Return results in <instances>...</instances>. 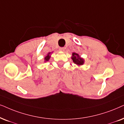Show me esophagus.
Returning a JSON list of instances; mask_svg holds the SVG:
<instances>
[{"mask_svg": "<svg viewBox=\"0 0 124 124\" xmlns=\"http://www.w3.org/2000/svg\"><path fill=\"white\" fill-rule=\"evenodd\" d=\"M59 50L62 51V52H64V51L65 50V47H60V48H59Z\"/></svg>", "mask_w": 124, "mask_h": 124, "instance_id": "1", "label": "esophagus"}]
</instances>
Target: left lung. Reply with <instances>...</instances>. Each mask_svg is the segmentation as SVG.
I'll return each instance as SVG.
<instances>
[{"label":"left lung","instance_id":"left-lung-1","mask_svg":"<svg viewBox=\"0 0 124 124\" xmlns=\"http://www.w3.org/2000/svg\"><path fill=\"white\" fill-rule=\"evenodd\" d=\"M73 62L78 65H82L84 63L83 59L79 57V55L77 53H72V57H71Z\"/></svg>","mask_w":124,"mask_h":124}]
</instances>
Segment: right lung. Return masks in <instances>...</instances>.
I'll return each instance as SVG.
<instances>
[{
	"mask_svg": "<svg viewBox=\"0 0 124 124\" xmlns=\"http://www.w3.org/2000/svg\"><path fill=\"white\" fill-rule=\"evenodd\" d=\"M49 54H50V53H49L48 54H47V55H46L45 57V61H48L49 58H50V56L49 55Z\"/></svg>",
	"mask_w": 124,
	"mask_h": 124,
	"instance_id": "1",
	"label": "right lung"
}]
</instances>
